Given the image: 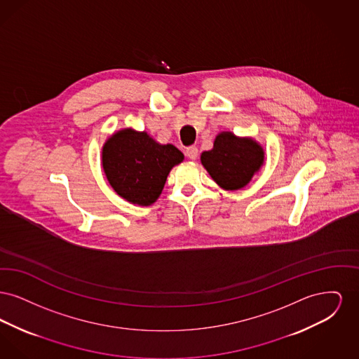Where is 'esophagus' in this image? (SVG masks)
Listing matches in <instances>:
<instances>
[{
	"label": "esophagus",
	"mask_w": 359,
	"mask_h": 359,
	"mask_svg": "<svg viewBox=\"0 0 359 359\" xmlns=\"http://www.w3.org/2000/svg\"><path fill=\"white\" fill-rule=\"evenodd\" d=\"M198 154H199V151L196 147H188L186 149V156L189 160H195L198 157Z\"/></svg>",
	"instance_id": "34e87169"
}]
</instances>
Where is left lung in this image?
Returning <instances> with one entry per match:
<instances>
[{
  "label": "left lung",
  "instance_id": "8db88e82",
  "mask_svg": "<svg viewBox=\"0 0 359 359\" xmlns=\"http://www.w3.org/2000/svg\"><path fill=\"white\" fill-rule=\"evenodd\" d=\"M202 165L212 180L224 191L246 187L265 161V151L253 137L221 132L214 147L201 154Z\"/></svg>",
  "mask_w": 359,
  "mask_h": 359
}]
</instances>
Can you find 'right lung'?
I'll use <instances>...</instances> for the list:
<instances>
[{"label":"right lung","instance_id":"add662e5","mask_svg":"<svg viewBox=\"0 0 359 359\" xmlns=\"http://www.w3.org/2000/svg\"><path fill=\"white\" fill-rule=\"evenodd\" d=\"M184 160L172 144H160L145 130L123 128L102 147V168L111 188L126 202L154 205L172 168Z\"/></svg>","mask_w":359,"mask_h":359}]
</instances>
